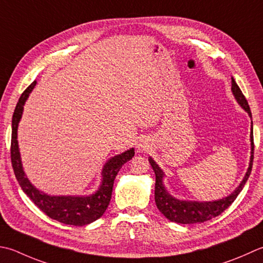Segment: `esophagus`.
Instances as JSON below:
<instances>
[{"mask_svg":"<svg viewBox=\"0 0 263 263\" xmlns=\"http://www.w3.org/2000/svg\"><path fill=\"white\" fill-rule=\"evenodd\" d=\"M147 147H148L147 143H145V142H141L140 145H139V149H140V151H146V149H148Z\"/></svg>","mask_w":263,"mask_h":263,"instance_id":"obj_1","label":"esophagus"}]
</instances>
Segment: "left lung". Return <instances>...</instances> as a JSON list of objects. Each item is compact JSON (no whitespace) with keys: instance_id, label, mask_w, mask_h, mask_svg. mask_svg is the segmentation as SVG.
<instances>
[{"instance_id":"1","label":"left lung","mask_w":263,"mask_h":263,"mask_svg":"<svg viewBox=\"0 0 263 263\" xmlns=\"http://www.w3.org/2000/svg\"><path fill=\"white\" fill-rule=\"evenodd\" d=\"M231 91L237 99L238 104L244 108V109L249 112V115L252 117L251 109L249 106V102L246 100L243 92L240 91L239 86L236 83L234 77H231ZM254 141H253V123H252L251 128V161L250 166L248 168L243 181L240 182L239 187L235 190V192L229 195L228 197L214 200V202H188V200H179L177 198H173L170 195L165 187L163 184V177L164 173L157 164L153 161V158H149V163L155 172L156 176V182H155V202L157 209L161 211L162 214L168 219L170 221L177 223L182 224H192V223H198V222H205V221L213 219L218 217L224 210H227L234 200L237 198L238 194L244 188L246 181L251 174L252 165H253V158H254Z\"/></svg>"}]
</instances>
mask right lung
<instances>
[{
    "instance_id": "right-lung-1",
    "label": "right lung",
    "mask_w": 263,
    "mask_h": 263,
    "mask_svg": "<svg viewBox=\"0 0 263 263\" xmlns=\"http://www.w3.org/2000/svg\"><path fill=\"white\" fill-rule=\"evenodd\" d=\"M36 82H33L23 95L20 96L14 108L12 116V133H11V164L17 178L20 187L24 193L33 200V203L37 206L42 212H44L51 219L59 221L61 223L69 226H84L89 224L93 221L99 219L105 213L108 205H109L112 186H114V180L120 171L122 165L132 159L135 156L133 148L126 151L121 155L114 156L106 163L102 170V183L99 190L93 195L84 197H75V196H49L39 189H36L32 183L28 181L20 161V154L18 148L17 140V130L18 123L22 118L23 109L25 101L33 90Z\"/></svg>"
}]
</instances>
